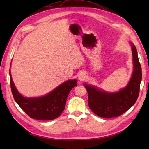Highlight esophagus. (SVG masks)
Instances as JSON below:
<instances>
[{"mask_svg":"<svg viewBox=\"0 0 149 149\" xmlns=\"http://www.w3.org/2000/svg\"><path fill=\"white\" fill-rule=\"evenodd\" d=\"M84 78H85V74L84 73H81V74L79 75V80H83Z\"/></svg>","mask_w":149,"mask_h":149,"instance_id":"esophagus-1","label":"esophagus"}]
</instances>
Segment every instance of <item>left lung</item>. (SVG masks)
I'll list each match as a JSON object with an SVG mask.
<instances>
[{"label": "left lung", "mask_w": 149, "mask_h": 149, "mask_svg": "<svg viewBox=\"0 0 149 149\" xmlns=\"http://www.w3.org/2000/svg\"><path fill=\"white\" fill-rule=\"evenodd\" d=\"M131 45L134 70L130 81L124 88L118 92L108 93L95 86L84 84L88 91L89 107L95 115L102 118H109L121 115L137 100L142 77L141 68L136 47L132 43Z\"/></svg>", "instance_id": "obj_1"}]
</instances>
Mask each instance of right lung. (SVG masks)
I'll use <instances>...</instances> for the list:
<instances>
[{
    "label": "right lung",
    "mask_w": 149,
    "mask_h": 149,
    "mask_svg": "<svg viewBox=\"0 0 149 149\" xmlns=\"http://www.w3.org/2000/svg\"><path fill=\"white\" fill-rule=\"evenodd\" d=\"M9 76L12 94L16 102L31 118L39 120H54L59 116L65 109L69 92L77 86V83L75 79L68 80L45 96L26 98L16 88L10 71Z\"/></svg>",
    "instance_id": "add662e5"
}]
</instances>
